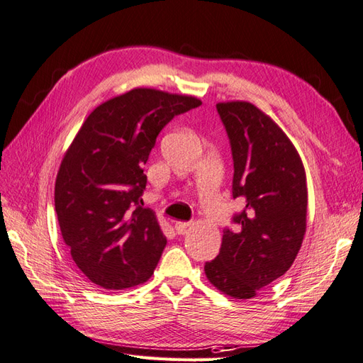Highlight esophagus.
I'll return each instance as SVG.
<instances>
[{
  "label": "esophagus",
  "instance_id": "obj_1",
  "mask_svg": "<svg viewBox=\"0 0 363 363\" xmlns=\"http://www.w3.org/2000/svg\"><path fill=\"white\" fill-rule=\"evenodd\" d=\"M191 223L189 222H175V231L177 233H179V234H183L184 231H186V229H188V226H189Z\"/></svg>",
  "mask_w": 363,
  "mask_h": 363
}]
</instances>
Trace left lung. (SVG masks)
Instances as JSON below:
<instances>
[{
  "label": "left lung",
  "mask_w": 363,
  "mask_h": 363,
  "mask_svg": "<svg viewBox=\"0 0 363 363\" xmlns=\"http://www.w3.org/2000/svg\"><path fill=\"white\" fill-rule=\"evenodd\" d=\"M231 143L233 197L243 203L237 229L206 262L208 280L223 294L252 298L291 268L306 231L305 167L277 123L248 101L217 104Z\"/></svg>",
  "instance_id": "obj_1"
}]
</instances>
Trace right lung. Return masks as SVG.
<instances>
[{
    "mask_svg": "<svg viewBox=\"0 0 363 363\" xmlns=\"http://www.w3.org/2000/svg\"><path fill=\"white\" fill-rule=\"evenodd\" d=\"M201 101L137 87L101 103L60 164L55 211L70 255L92 284L125 289L152 276L166 246L155 212L143 208V166L175 115Z\"/></svg>",
    "mask_w": 363,
    "mask_h": 363,
    "instance_id": "obj_1",
    "label": "right lung"
}]
</instances>
